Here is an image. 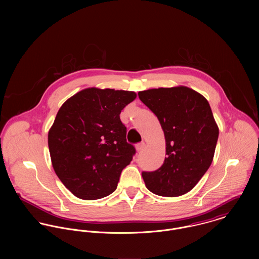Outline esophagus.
<instances>
[{
  "instance_id": "obj_1",
  "label": "esophagus",
  "mask_w": 259,
  "mask_h": 259,
  "mask_svg": "<svg viewBox=\"0 0 259 259\" xmlns=\"http://www.w3.org/2000/svg\"><path fill=\"white\" fill-rule=\"evenodd\" d=\"M146 147V144L145 143H139L137 146H136V148H137V150L138 151H142L144 148Z\"/></svg>"
}]
</instances>
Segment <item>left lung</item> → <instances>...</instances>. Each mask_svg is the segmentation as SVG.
Returning <instances> with one entry per match:
<instances>
[{
    "label": "left lung",
    "mask_w": 259,
    "mask_h": 259,
    "mask_svg": "<svg viewBox=\"0 0 259 259\" xmlns=\"http://www.w3.org/2000/svg\"><path fill=\"white\" fill-rule=\"evenodd\" d=\"M158 118L165 137L163 164L143 171L149 191L175 197L191 190L209 168L219 127L206 99L186 87L159 88L139 93Z\"/></svg>",
    "instance_id": "1"
}]
</instances>
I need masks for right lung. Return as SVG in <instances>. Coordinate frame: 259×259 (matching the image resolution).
<instances>
[{"instance_id": "right-lung-1", "label": "right lung", "mask_w": 259, "mask_h": 259, "mask_svg": "<svg viewBox=\"0 0 259 259\" xmlns=\"http://www.w3.org/2000/svg\"><path fill=\"white\" fill-rule=\"evenodd\" d=\"M136 93L85 89L58 111L48 136L53 167L76 197L87 200L112 193L137 150L126 142L119 113Z\"/></svg>"}]
</instances>
